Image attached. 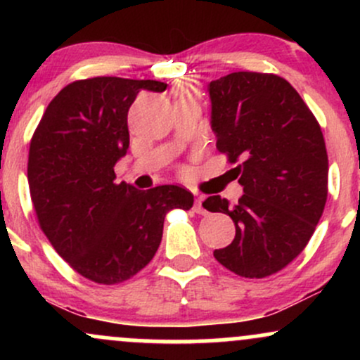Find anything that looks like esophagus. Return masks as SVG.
I'll return each instance as SVG.
<instances>
[{
    "mask_svg": "<svg viewBox=\"0 0 360 360\" xmlns=\"http://www.w3.org/2000/svg\"><path fill=\"white\" fill-rule=\"evenodd\" d=\"M203 201H205L203 196H196V201H194V212L200 213V214H205L206 213V210H205V206H203Z\"/></svg>",
    "mask_w": 360,
    "mask_h": 360,
    "instance_id": "34e87169",
    "label": "esophagus"
}]
</instances>
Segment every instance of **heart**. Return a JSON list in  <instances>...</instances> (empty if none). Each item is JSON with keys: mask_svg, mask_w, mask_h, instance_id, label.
<instances>
[{"mask_svg": "<svg viewBox=\"0 0 360 360\" xmlns=\"http://www.w3.org/2000/svg\"><path fill=\"white\" fill-rule=\"evenodd\" d=\"M181 93H183V94H196V91H194L193 86H186L184 89H181Z\"/></svg>", "mask_w": 360, "mask_h": 360, "instance_id": "heart-1", "label": "heart"}]
</instances>
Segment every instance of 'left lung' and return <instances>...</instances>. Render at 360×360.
Returning a JSON list of instances; mask_svg holds the SVG:
<instances>
[{
    "label": "left lung",
    "instance_id": "1",
    "mask_svg": "<svg viewBox=\"0 0 360 360\" xmlns=\"http://www.w3.org/2000/svg\"><path fill=\"white\" fill-rule=\"evenodd\" d=\"M217 148L237 164L243 194L235 206L210 196L208 212L226 213L235 238L214 259L242 278L284 269L303 252L323 213L328 155L315 115L283 77L232 72L208 86Z\"/></svg>",
    "mask_w": 360,
    "mask_h": 360
}]
</instances>
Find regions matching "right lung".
Listing matches in <instances>:
<instances>
[{
	"label": "right lung",
	"instance_id": "add662e5",
	"mask_svg": "<svg viewBox=\"0 0 360 360\" xmlns=\"http://www.w3.org/2000/svg\"><path fill=\"white\" fill-rule=\"evenodd\" d=\"M150 79L91 77L74 81L49 103L30 142L28 186L40 229L82 278L98 284L130 279L150 262L162 240L166 213L189 210L193 194L166 184L140 191L115 183L127 154V117Z\"/></svg>",
	"mask_w": 360,
	"mask_h": 360
}]
</instances>
